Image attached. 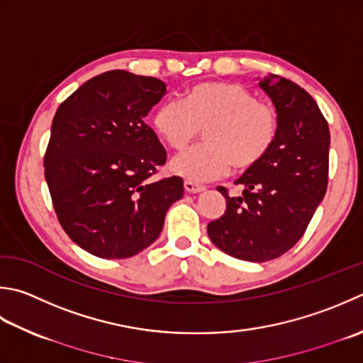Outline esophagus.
Returning a JSON list of instances; mask_svg holds the SVG:
<instances>
[{"label": "esophagus", "mask_w": 363, "mask_h": 363, "mask_svg": "<svg viewBox=\"0 0 363 363\" xmlns=\"http://www.w3.org/2000/svg\"><path fill=\"white\" fill-rule=\"evenodd\" d=\"M184 189H186L189 194H200L206 187L201 186V184H196L194 181H184Z\"/></svg>", "instance_id": "esophagus-1"}]
</instances>
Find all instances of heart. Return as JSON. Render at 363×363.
I'll use <instances>...</instances> for the list:
<instances>
[{"label":"heart","mask_w":363,"mask_h":363,"mask_svg":"<svg viewBox=\"0 0 363 363\" xmlns=\"http://www.w3.org/2000/svg\"><path fill=\"white\" fill-rule=\"evenodd\" d=\"M154 129L165 143L182 151L204 129L206 143L176 155L172 169L187 181L204 182L257 167L271 151L279 116L242 84L203 82L184 92L182 102L167 99L154 111Z\"/></svg>","instance_id":"b5f03b06"}]
</instances>
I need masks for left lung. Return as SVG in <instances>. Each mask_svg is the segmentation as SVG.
Returning <instances> with one entry per match:
<instances>
[{
  "label": "left lung",
  "mask_w": 363,
  "mask_h": 363,
  "mask_svg": "<svg viewBox=\"0 0 363 363\" xmlns=\"http://www.w3.org/2000/svg\"><path fill=\"white\" fill-rule=\"evenodd\" d=\"M259 86L272 99L279 132L271 151L234 182L225 214L208 225L212 242L230 257L264 262L293 248L328 190L330 133L315 99L294 82L269 74Z\"/></svg>",
  "instance_id": "1"
}]
</instances>
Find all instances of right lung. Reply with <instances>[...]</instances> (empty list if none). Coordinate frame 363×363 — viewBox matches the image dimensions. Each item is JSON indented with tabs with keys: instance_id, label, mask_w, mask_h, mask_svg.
<instances>
[{
	"instance_id": "add662e5",
	"label": "right lung",
	"mask_w": 363,
	"mask_h": 363,
	"mask_svg": "<svg viewBox=\"0 0 363 363\" xmlns=\"http://www.w3.org/2000/svg\"><path fill=\"white\" fill-rule=\"evenodd\" d=\"M165 92L159 78L110 70L55 113L45 181L62 230L94 257L124 259L145 250L184 195L179 176L151 181L167 151L143 118Z\"/></svg>"
}]
</instances>
